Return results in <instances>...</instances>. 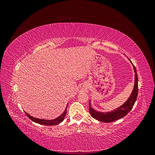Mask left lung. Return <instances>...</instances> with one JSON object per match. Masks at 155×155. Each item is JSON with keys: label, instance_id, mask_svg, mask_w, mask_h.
<instances>
[{"label": "left lung", "instance_id": "obj_1", "mask_svg": "<svg viewBox=\"0 0 155 155\" xmlns=\"http://www.w3.org/2000/svg\"><path fill=\"white\" fill-rule=\"evenodd\" d=\"M133 68L135 72V79H134V87L130 96L124 105L114 110L109 112H100L93 109L91 106L89 102V112L94 118L98 121H101L102 122L110 123L112 121L118 120L121 118H124L127 114L132 109L134 105V103L137 99L138 92V75L136 68L133 65Z\"/></svg>", "mask_w": 155, "mask_h": 155}]
</instances>
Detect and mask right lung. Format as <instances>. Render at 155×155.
Listing matches in <instances>:
<instances>
[{
  "instance_id": "obj_1",
  "label": "right lung",
  "mask_w": 155,
  "mask_h": 155,
  "mask_svg": "<svg viewBox=\"0 0 155 155\" xmlns=\"http://www.w3.org/2000/svg\"><path fill=\"white\" fill-rule=\"evenodd\" d=\"M26 116L28 117V118L33 121H34L35 123L39 124L41 125H56L59 124H60L61 122H62L63 121L65 115H66L67 113V107L65 109L64 111L63 112V113L60 116H59L58 118H55L54 120H42V119H38V118H35L32 117L31 116H30L28 114H27L26 112H25Z\"/></svg>"
}]
</instances>
